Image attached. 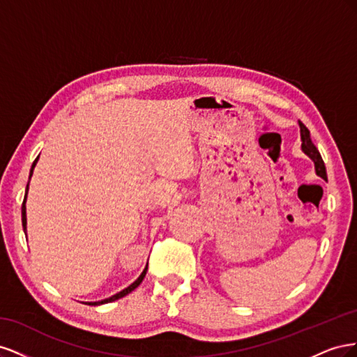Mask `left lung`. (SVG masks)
Segmentation results:
<instances>
[{
	"label": "left lung",
	"mask_w": 357,
	"mask_h": 357,
	"mask_svg": "<svg viewBox=\"0 0 357 357\" xmlns=\"http://www.w3.org/2000/svg\"><path fill=\"white\" fill-rule=\"evenodd\" d=\"M299 128H301V139H302V152H304L307 156H310L314 162V168H316V174L320 176L323 180H328L326 176V167H325V162H323L317 147L314 146V143L311 142V137H310V131L308 128L299 122Z\"/></svg>",
	"instance_id": "1"
}]
</instances>
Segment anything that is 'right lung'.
Segmentation results:
<instances>
[{
    "mask_svg": "<svg viewBox=\"0 0 357 357\" xmlns=\"http://www.w3.org/2000/svg\"><path fill=\"white\" fill-rule=\"evenodd\" d=\"M37 160H38V158L34 160V164H32V167H31L29 178H31V176H32V171H34V168H36ZM28 185H29V181H28ZM28 185H26L25 198H24V204H22V226H24V231H25V232H26V205H25V202H26V195H28ZM146 273H147V266L144 268V271L142 273V275H139L131 286H128V287L123 289L122 291H119V294H116V295H113V296H110V298H107V299H102V301H98V302H88V305H101V304H107V302H113V301H116V299H121V298L126 296L128 294H131V291H132L134 289H137V287L139 286V283L143 282L144 277H146Z\"/></svg>",
    "mask_w": 357,
    "mask_h": 357,
    "instance_id": "obj_1",
    "label": "right lung"
}]
</instances>
